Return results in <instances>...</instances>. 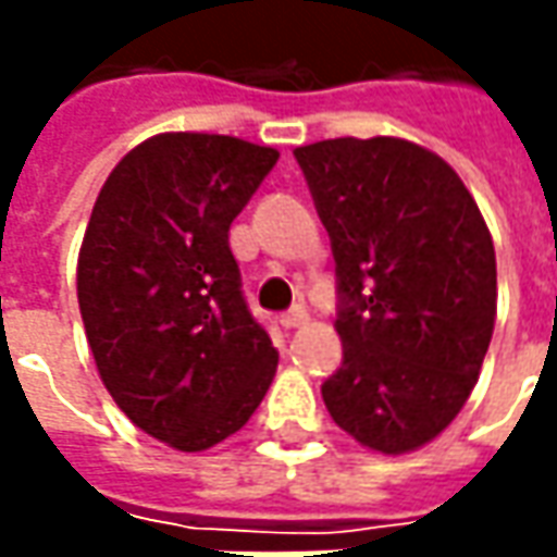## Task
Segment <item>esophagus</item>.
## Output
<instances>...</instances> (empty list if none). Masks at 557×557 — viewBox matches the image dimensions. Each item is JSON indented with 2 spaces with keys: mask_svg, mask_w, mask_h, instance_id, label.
<instances>
[{
  "mask_svg": "<svg viewBox=\"0 0 557 557\" xmlns=\"http://www.w3.org/2000/svg\"><path fill=\"white\" fill-rule=\"evenodd\" d=\"M307 319H310L307 307H294V310H288L285 315H282V325H285V329H300Z\"/></svg>",
  "mask_w": 557,
  "mask_h": 557,
  "instance_id": "esophagus-1",
  "label": "esophagus"
}]
</instances>
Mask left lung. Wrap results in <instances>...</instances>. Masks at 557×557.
<instances>
[{
  "mask_svg": "<svg viewBox=\"0 0 557 557\" xmlns=\"http://www.w3.org/2000/svg\"><path fill=\"white\" fill-rule=\"evenodd\" d=\"M332 238L341 369L334 424L399 456L434 440L471 394L496 322V250L456 170L406 139L294 148Z\"/></svg>",
  "mask_w": 557,
  "mask_h": 557,
  "instance_id": "left-lung-1",
  "label": "left lung"
}]
</instances>
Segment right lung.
<instances>
[{"label":"right lung","mask_w":557,"mask_h":557,"mask_svg":"<svg viewBox=\"0 0 557 557\" xmlns=\"http://www.w3.org/2000/svg\"><path fill=\"white\" fill-rule=\"evenodd\" d=\"M278 161L232 136L163 133L101 185L76 263L98 374L145 434L201 453L242 431L278 366L228 225Z\"/></svg>","instance_id":"right-lung-1"}]
</instances>
